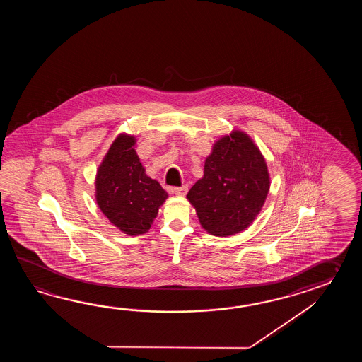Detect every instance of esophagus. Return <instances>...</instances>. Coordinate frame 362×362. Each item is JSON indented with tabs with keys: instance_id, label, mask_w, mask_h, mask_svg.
<instances>
[{
	"instance_id": "1",
	"label": "esophagus",
	"mask_w": 362,
	"mask_h": 362,
	"mask_svg": "<svg viewBox=\"0 0 362 362\" xmlns=\"http://www.w3.org/2000/svg\"><path fill=\"white\" fill-rule=\"evenodd\" d=\"M172 192H175L176 195H185L187 192V185H182V186H178V187H173Z\"/></svg>"
}]
</instances>
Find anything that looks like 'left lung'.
Here are the masks:
<instances>
[{"instance_id":"left-lung-1","label":"left lung","mask_w":362,"mask_h":362,"mask_svg":"<svg viewBox=\"0 0 362 362\" xmlns=\"http://www.w3.org/2000/svg\"><path fill=\"white\" fill-rule=\"evenodd\" d=\"M265 159L243 132L218 139L204 163V176L187 192L200 225L216 237L245 230L269 192Z\"/></svg>"}]
</instances>
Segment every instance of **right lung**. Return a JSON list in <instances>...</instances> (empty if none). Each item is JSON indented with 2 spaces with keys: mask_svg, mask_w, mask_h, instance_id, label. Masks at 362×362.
I'll return each mask as SVG.
<instances>
[{
  "mask_svg": "<svg viewBox=\"0 0 362 362\" xmlns=\"http://www.w3.org/2000/svg\"><path fill=\"white\" fill-rule=\"evenodd\" d=\"M136 139L120 134L97 172V203L108 220L129 235L146 233L168 194L147 177L134 151Z\"/></svg>",
  "mask_w": 362,
  "mask_h": 362,
  "instance_id": "1",
  "label": "right lung"
}]
</instances>
